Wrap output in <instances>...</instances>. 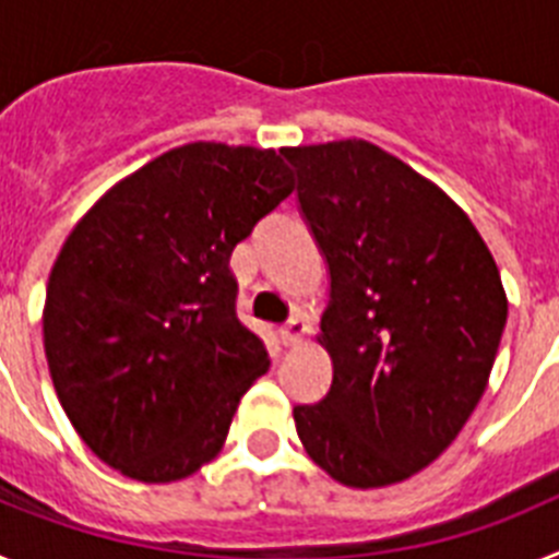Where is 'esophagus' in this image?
Listing matches in <instances>:
<instances>
[{
    "mask_svg": "<svg viewBox=\"0 0 559 559\" xmlns=\"http://www.w3.org/2000/svg\"><path fill=\"white\" fill-rule=\"evenodd\" d=\"M305 333H308V322H305L302 316H290L288 322L280 328V338H283V344H288V347L299 344V341L305 338Z\"/></svg>",
    "mask_w": 559,
    "mask_h": 559,
    "instance_id": "1",
    "label": "esophagus"
}]
</instances>
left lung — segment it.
<instances>
[{
  "instance_id": "obj_1",
  "label": "left lung",
  "mask_w": 559,
  "mask_h": 559,
  "mask_svg": "<svg viewBox=\"0 0 559 559\" xmlns=\"http://www.w3.org/2000/svg\"><path fill=\"white\" fill-rule=\"evenodd\" d=\"M330 269L319 344L333 383L296 406L305 451L344 487L406 481L478 406L507 294L473 221L433 181L367 140L280 151Z\"/></svg>"
}]
</instances>
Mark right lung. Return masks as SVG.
<instances>
[{
    "label": "right lung",
    "instance_id": "right-lung-1",
    "mask_svg": "<svg viewBox=\"0 0 559 559\" xmlns=\"http://www.w3.org/2000/svg\"><path fill=\"white\" fill-rule=\"evenodd\" d=\"M290 192L283 153L190 142L117 181L69 231L44 353L69 423L108 467L167 484L218 456L269 372L235 313L229 257Z\"/></svg>",
    "mask_w": 559,
    "mask_h": 559
}]
</instances>
